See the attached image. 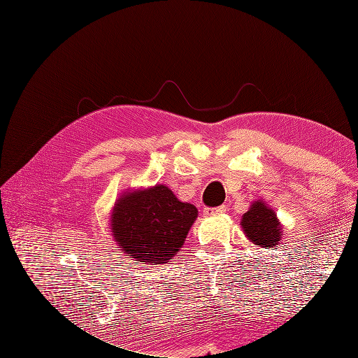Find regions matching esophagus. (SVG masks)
I'll use <instances>...</instances> for the list:
<instances>
[{
	"mask_svg": "<svg viewBox=\"0 0 358 358\" xmlns=\"http://www.w3.org/2000/svg\"><path fill=\"white\" fill-rule=\"evenodd\" d=\"M225 212V206H218V208H206L204 215H220Z\"/></svg>",
	"mask_w": 358,
	"mask_h": 358,
	"instance_id": "1",
	"label": "esophagus"
}]
</instances>
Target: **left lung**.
<instances>
[{"label":"left lung","instance_id":"obj_1","mask_svg":"<svg viewBox=\"0 0 358 358\" xmlns=\"http://www.w3.org/2000/svg\"><path fill=\"white\" fill-rule=\"evenodd\" d=\"M242 229L249 241L267 249L280 241V225L276 213L263 201H255L242 218Z\"/></svg>","mask_w":358,"mask_h":358}]
</instances>
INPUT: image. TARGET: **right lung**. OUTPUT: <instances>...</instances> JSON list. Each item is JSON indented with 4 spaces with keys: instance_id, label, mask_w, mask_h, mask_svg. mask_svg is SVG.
<instances>
[{
    "instance_id": "1",
    "label": "right lung",
    "mask_w": 358,
    "mask_h": 358,
    "mask_svg": "<svg viewBox=\"0 0 358 358\" xmlns=\"http://www.w3.org/2000/svg\"><path fill=\"white\" fill-rule=\"evenodd\" d=\"M197 208L182 203L167 187L128 192L112 213L115 241L138 262L162 264L185 242Z\"/></svg>"
}]
</instances>
